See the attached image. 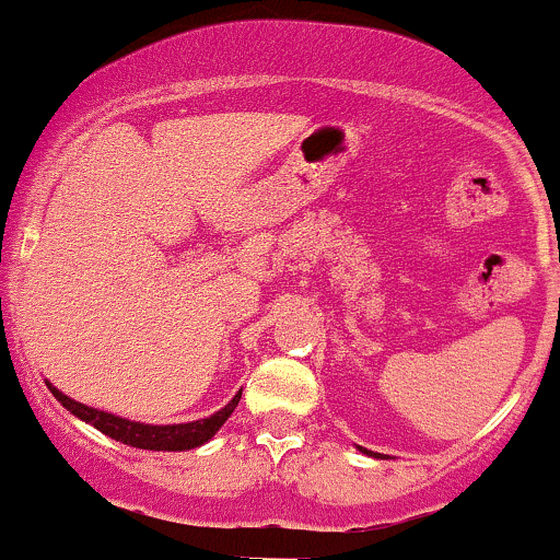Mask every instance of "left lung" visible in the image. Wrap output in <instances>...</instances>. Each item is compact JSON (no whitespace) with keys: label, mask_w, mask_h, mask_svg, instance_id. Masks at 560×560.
I'll return each instance as SVG.
<instances>
[{"label":"left lung","mask_w":560,"mask_h":560,"mask_svg":"<svg viewBox=\"0 0 560 560\" xmlns=\"http://www.w3.org/2000/svg\"><path fill=\"white\" fill-rule=\"evenodd\" d=\"M360 452H364V455H373V457H381L378 452H370V450H364V447H360Z\"/></svg>","instance_id":"1"}]
</instances>
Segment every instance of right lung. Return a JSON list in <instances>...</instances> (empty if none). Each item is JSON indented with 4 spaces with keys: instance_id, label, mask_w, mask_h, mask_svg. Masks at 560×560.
I'll list each match as a JSON object with an SVG mask.
<instances>
[{
    "instance_id": "add662e5",
    "label": "right lung",
    "mask_w": 560,
    "mask_h": 560,
    "mask_svg": "<svg viewBox=\"0 0 560 560\" xmlns=\"http://www.w3.org/2000/svg\"><path fill=\"white\" fill-rule=\"evenodd\" d=\"M52 397L60 401L66 410H71L73 416L84 420V423L94 425L97 431H103L105 436L116 439V442L129 444V447L137 450H155V452H179V450H192L206 444L209 439L224 425L232 412H235L237 401H241V392L230 399V405H224L222 410L213 412L211 418L192 420V423H177V425H150V423H137V420H127L110 416L105 410H94V407L81 405V401L66 397L60 388H55L52 383H47Z\"/></svg>"
}]
</instances>
